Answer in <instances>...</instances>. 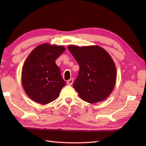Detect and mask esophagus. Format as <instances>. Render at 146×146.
I'll return each instance as SVG.
<instances>
[{"label": "esophagus", "instance_id": "34e87169", "mask_svg": "<svg viewBox=\"0 0 146 146\" xmlns=\"http://www.w3.org/2000/svg\"><path fill=\"white\" fill-rule=\"evenodd\" d=\"M69 85H72L73 83V78H71L70 80H68V82H67Z\"/></svg>", "mask_w": 146, "mask_h": 146}]
</instances>
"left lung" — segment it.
Instances as JSON below:
<instances>
[{
	"label": "left lung",
	"mask_w": 146,
	"mask_h": 146,
	"mask_svg": "<svg viewBox=\"0 0 146 146\" xmlns=\"http://www.w3.org/2000/svg\"><path fill=\"white\" fill-rule=\"evenodd\" d=\"M68 48L80 67L73 85L79 97L91 104L105 100L112 92L117 78L115 65L110 55L98 46L71 45Z\"/></svg>",
	"instance_id": "8db88e82"
}]
</instances>
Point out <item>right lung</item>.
<instances>
[{
    "label": "right lung",
    "instance_id": "obj_1",
    "mask_svg": "<svg viewBox=\"0 0 146 146\" xmlns=\"http://www.w3.org/2000/svg\"><path fill=\"white\" fill-rule=\"evenodd\" d=\"M62 46L43 44L35 48L24 64L22 83L28 97L35 102L46 104L58 97L66 82L56 59L64 52Z\"/></svg>",
    "mask_w": 146,
    "mask_h": 146
}]
</instances>
